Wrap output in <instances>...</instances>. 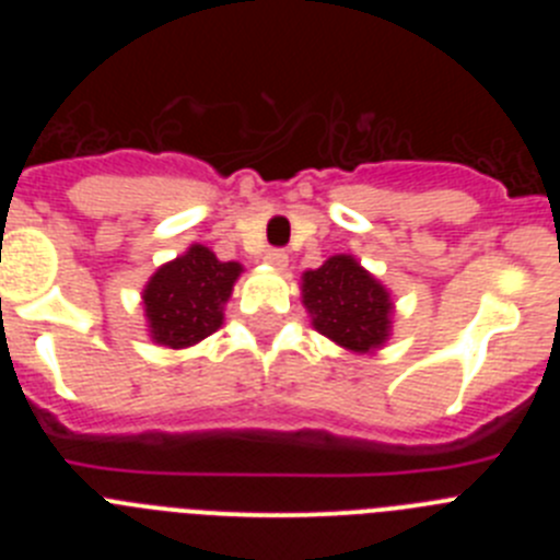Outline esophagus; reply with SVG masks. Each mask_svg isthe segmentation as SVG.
<instances>
[{
  "label": "esophagus",
  "mask_w": 560,
  "mask_h": 560,
  "mask_svg": "<svg viewBox=\"0 0 560 560\" xmlns=\"http://www.w3.org/2000/svg\"><path fill=\"white\" fill-rule=\"evenodd\" d=\"M264 260L277 271H285V266H289V255H285L283 249H269L264 255Z\"/></svg>",
  "instance_id": "obj_1"
}]
</instances>
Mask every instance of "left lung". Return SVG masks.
Here are the masks:
<instances>
[{"instance_id": "8db88e82", "label": "left lung", "mask_w": 560, "mask_h": 560, "mask_svg": "<svg viewBox=\"0 0 560 560\" xmlns=\"http://www.w3.org/2000/svg\"><path fill=\"white\" fill-rule=\"evenodd\" d=\"M303 305L319 334L353 353H373L393 330L389 291L353 255H334L305 271Z\"/></svg>"}]
</instances>
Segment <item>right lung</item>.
Returning <instances> with one entry per match:
<instances>
[{"label":"right lung","mask_w":560,"mask_h":560,"mask_svg":"<svg viewBox=\"0 0 560 560\" xmlns=\"http://www.w3.org/2000/svg\"><path fill=\"white\" fill-rule=\"evenodd\" d=\"M244 266L219 260L207 246L192 244L185 255L160 266L142 289L148 334L165 348H190L224 323V303Z\"/></svg>","instance_id":"right-lung-1"}]
</instances>
